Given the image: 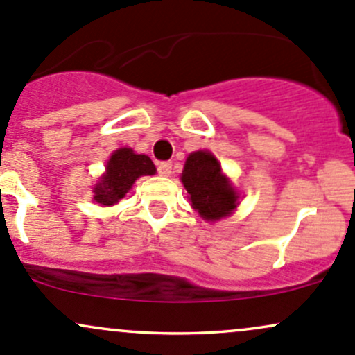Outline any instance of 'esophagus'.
Masks as SVG:
<instances>
[{
  "label": "esophagus",
  "mask_w": 355,
  "mask_h": 355,
  "mask_svg": "<svg viewBox=\"0 0 355 355\" xmlns=\"http://www.w3.org/2000/svg\"><path fill=\"white\" fill-rule=\"evenodd\" d=\"M158 173L162 175V177H170V175H171V162L158 163Z\"/></svg>",
  "instance_id": "obj_1"
}]
</instances>
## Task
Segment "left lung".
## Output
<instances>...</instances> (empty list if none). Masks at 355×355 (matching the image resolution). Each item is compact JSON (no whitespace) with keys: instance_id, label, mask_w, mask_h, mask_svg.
I'll use <instances>...</instances> for the list:
<instances>
[{"instance_id":"1","label":"left lung","mask_w":355,"mask_h":355,"mask_svg":"<svg viewBox=\"0 0 355 355\" xmlns=\"http://www.w3.org/2000/svg\"><path fill=\"white\" fill-rule=\"evenodd\" d=\"M182 184L189 192L192 207L204 220H219L231 216L237 207L239 196L210 151L200 150L189 155L182 171Z\"/></svg>"}]
</instances>
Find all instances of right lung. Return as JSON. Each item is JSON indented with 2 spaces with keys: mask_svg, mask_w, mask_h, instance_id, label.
I'll return each mask as SVG.
<instances>
[{
  "mask_svg": "<svg viewBox=\"0 0 355 355\" xmlns=\"http://www.w3.org/2000/svg\"><path fill=\"white\" fill-rule=\"evenodd\" d=\"M155 173L157 168L150 157L136 155L131 148H119L109 158L106 173L94 185V200L104 207L118 204L139 177Z\"/></svg>",
  "mask_w": 355,
  "mask_h": 355,
  "instance_id": "obj_1",
  "label": "right lung"
}]
</instances>
